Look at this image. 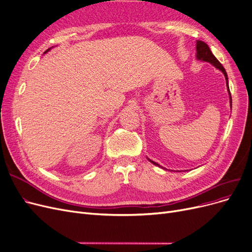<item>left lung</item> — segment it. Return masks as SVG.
<instances>
[{"label":"left lung","instance_id":"obj_1","mask_svg":"<svg viewBox=\"0 0 252 252\" xmlns=\"http://www.w3.org/2000/svg\"><path fill=\"white\" fill-rule=\"evenodd\" d=\"M196 59L198 60H201V61H204V62H208L212 63L215 68L220 69L225 77V81H226V86H227V92H228V94H229V102H231V105H232V96H231V93H229V89H228V83H227V75H226V72L224 70V68L222 67V64L218 62V60L213 56V53L211 52L209 46H208L205 42L203 41H198L196 42ZM153 165L156 166H158L160 167L158 163L152 161L151 159H149Z\"/></svg>","mask_w":252,"mask_h":252}]
</instances>
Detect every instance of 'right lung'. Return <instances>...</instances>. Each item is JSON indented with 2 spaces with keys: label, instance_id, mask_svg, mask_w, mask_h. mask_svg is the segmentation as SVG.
Returning <instances> with one entry per match:
<instances>
[{
  "label": "right lung",
  "instance_id": "1",
  "mask_svg": "<svg viewBox=\"0 0 252 252\" xmlns=\"http://www.w3.org/2000/svg\"><path fill=\"white\" fill-rule=\"evenodd\" d=\"M49 49H50V48H48V49H47V50H46V51H45V52H47V51H48V50H49ZM45 52H44V53H45Z\"/></svg>",
  "mask_w": 252,
  "mask_h": 252
}]
</instances>
